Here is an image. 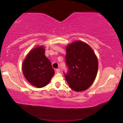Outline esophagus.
Returning <instances> with one entry per match:
<instances>
[{"instance_id":"esophagus-1","label":"esophagus","mask_w":123,"mask_h":123,"mask_svg":"<svg viewBox=\"0 0 123 123\" xmlns=\"http://www.w3.org/2000/svg\"><path fill=\"white\" fill-rule=\"evenodd\" d=\"M60 71V69H59V68L56 69V70H55V72H56V73H59Z\"/></svg>"}]
</instances>
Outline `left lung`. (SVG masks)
Instances as JSON below:
<instances>
[{
	"label": "left lung",
	"instance_id": "left-lung-1",
	"mask_svg": "<svg viewBox=\"0 0 123 123\" xmlns=\"http://www.w3.org/2000/svg\"><path fill=\"white\" fill-rule=\"evenodd\" d=\"M65 64L68 72H64L69 86L75 91L87 90L93 83L98 70V60L92 48L77 41L66 48Z\"/></svg>",
	"mask_w": 123,
	"mask_h": 123
}]
</instances>
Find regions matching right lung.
<instances>
[{
	"instance_id": "1",
	"label": "right lung",
	"mask_w": 123,
	"mask_h": 123,
	"mask_svg": "<svg viewBox=\"0 0 123 123\" xmlns=\"http://www.w3.org/2000/svg\"><path fill=\"white\" fill-rule=\"evenodd\" d=\"M22 70L26 80L37 88L48 85L55 73L42 46L33 49L28 53L23 63Z\"/></svg>"
}]
</instances>
